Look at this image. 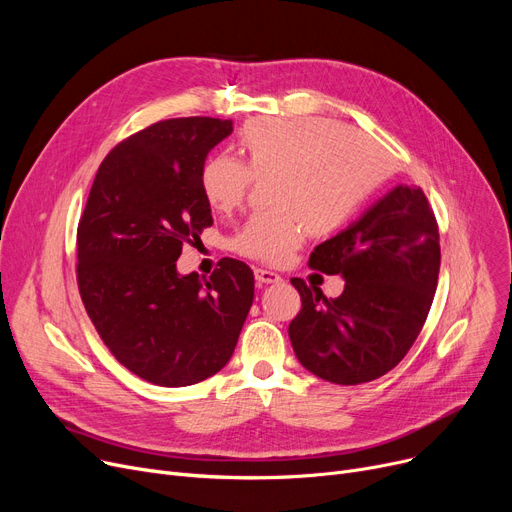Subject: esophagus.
I'll list each match as a JSON object with an SVG mask.
<instances>
[{
  "label": "esophagus",
  "instance_id": "esophagus-1",
  "mask_svg": "<svg viewBox=\"0 0 512 512\" xmlns=\"http://www.w3.org/2000/svg\"><path fill=\"white\" fill-rule=\"evenodd\" d=\"M255 280L259 284H278V282H282V276L272 270H261L259 267V270H255Z\"/></svg>",
  "mask_w": 512,
  "mask_h": 512
}]
</instances>
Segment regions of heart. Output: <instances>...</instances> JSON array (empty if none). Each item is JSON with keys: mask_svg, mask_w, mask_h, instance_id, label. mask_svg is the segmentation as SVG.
Masks as SVG:
<instances>
[{"mask_svg": "<svg viewBox=\"0 0 512 512\" xmlns=\"http://www.w3.org/2000/svg\"><path fill=\"white\" fill-rule=\"evenodd\" d=\"M240 164L211 157L199 184L207 205L226 213L245 201L253 180H266L267 203L230 240L232 251L282 265L307 232L338 230L388 172L384 149L371 137L324 118H267L249 122L236 143Z\"/></svg>", "mask_w": 512, "mask_h": 512, "instance_id": "b5f03b06", "label": "heart"}]
</instances>
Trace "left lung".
<instances>
[{
  "label": "left lung",
  "mask_w": 512,
  "mask_h": 512,
  "mask_svg": "<svg viewBox=\"0 0 512 512\" xmlns=\"http://www.w3.org/2000/svg\"><path fill=\"white\" fill-rule=\"evenodd\" d=\"M311 270L344 278L326 299L292 278L301 311L290 321L294 355L317 378L355 386L382 378L417 340L440 274V232L419 186L398 184L359 220L317 245Z\"/></svg>",
  "instance_id": "obj_1"
}]
</instances>
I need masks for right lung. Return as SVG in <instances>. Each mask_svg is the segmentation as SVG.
<instances>
[{"label":"right lung","mask_w":512,"mask_h":512,"mask_svg":"<svg viewBox=\"0 0 512 512\" xmlns=\"http://www.w3.org/2000/svg\"><path fill=\"white\" fill-rule=\"evenodd\" d=\"M232 120H161L105 155L76 230V282L87 315L128 371L193 386L232 357L255 276L224 257L203 280L178 276L184 245L213 224L199 176Z\"/></svg>","instance_id":"obj_1"}]
</instances>
